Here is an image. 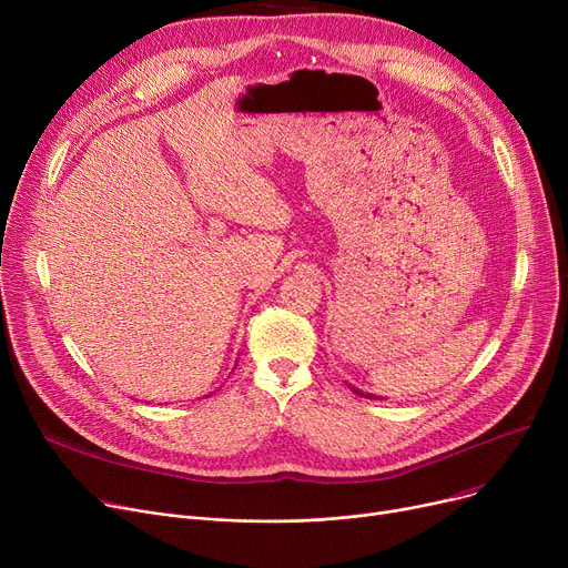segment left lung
Listing matches in <instances>:
<instances>
[{
	"instance_id": "obj_1",
	"label": "left lung",
	"mask_w": 568,
	"mask_h": 568,
	"mask_svg": "<svg viewBox=\"0 0 568 568\" xmlns=\"http://www.w3.org/2000/svg\"><path fill=\"white\" fill-rule=\"evenodd\" d=\"M349 389H352L356 396H362V398H373V400H377V396H375V394H366V392H362V389H356V386H352V384H349Z\"/></svg>"
}]
</instances>
